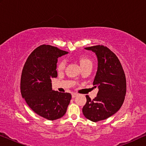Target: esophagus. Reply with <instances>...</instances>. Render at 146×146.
<instances>
[{
  "label": "esophagus",
  "instance_id": "obj_1",
  "mask_svg": "<svg viewBox=\"0 0 146 146\" xmlns=\"http://www.w3.org/2000/svg\"><path fill=\"white\" fill-rule=\"evenodd\" d=\"M77 96H78V94H76V93H72V98L76 97Z\"/></svg>",
  "mask_w": 146,
  "mask_h": 146
}]
</instances>
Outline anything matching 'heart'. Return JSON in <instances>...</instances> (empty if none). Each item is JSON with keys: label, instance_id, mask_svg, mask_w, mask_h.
Segmentation results:
<instances>
[{"label": "heart", "instance_id": "1", "mask_svg": "<svg viewBox=\"0 0 146 146\" xmlns=\"http://www.w3.org/2000/svg\"><path fill=\"white\" fill-rule=\"evenodd\" d=\"M79 59V62L80 64L81 67L82 68L85 66H86L88 64H92V61L90 59H89L86 56H80L78 58ZM66 62L65 59H60L58 61V62L57 64V70L59 72H61L64 70V69L66 67Z\"/></svg>", "mask_w": 146, "mask_h": 146}]
</instances>
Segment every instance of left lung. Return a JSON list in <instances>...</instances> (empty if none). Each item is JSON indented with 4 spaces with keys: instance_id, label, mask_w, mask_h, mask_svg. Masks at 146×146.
I'll return each mask as SVG.
<instances>
[{
    "instance_id": "left-lung-1",
    "label": "left lung",
    "mask_w": 146,
    "mask_h": 146,
    "mask_svg": "<svg viewBox=\"0 0 146 146\" xmlns=\"http://www.w3.org/2000/svg\"><path fill=\"white\" fill-rule=\"evenodd\" d=\"M85 49L97 56L98 70L93 85L99 90L93 100L86 96L82 112L87 119L96 122L108 118L120 108L126 94V80L119 59L108 48L97 45Z\"/></svg>"
}]
</instances>
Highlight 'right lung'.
Listing matches in <instances>:
<instances>
[{
	"label": "right lung",
	"mask_w": 146,
	"mask_h": 146,
	"mask_svg": "<svg viewBox=\"0 0 146 146\" xmlns=\"http://www.w3.org/2000/svg\"><path fill=\"white\" fill-rule=\"evenodd\" d=\"M68 53L50 45L40 46L28 57L22 72V96L36 113L49 120L62 117L72 98L70 93L52 88V80L58 75V58Z\"/></svg>",
	"instance_id": "right-lung-1"
}]
</instances>
